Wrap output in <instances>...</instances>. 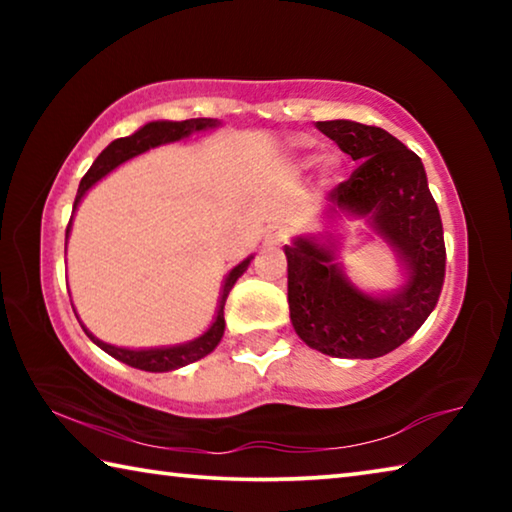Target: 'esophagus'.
<instances>
[{
	"mask_svg": "<svg viewBox=\"0 0 512 512\" xmlns=\"http://www.w3.org/2000/svg\"><path fill=\"white\" fill-rule=\"evenodd\" d=\"M282 239H284L282 232L271 230V232H268V235L264 237V244H266V246H277V244H282Z\"/></svg>",
	"mask_w": 512,
	"mask_h": 512,
	"instance_id": "esophagus-1",
	"label": "esophagus"
}]
</instances>
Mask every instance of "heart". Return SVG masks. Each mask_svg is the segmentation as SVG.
<instances>
[{
	"label": "heart",
	"mask_w": 512,
	"mask_h": 512,
	"mask_svg": "<svg viewBox=\"0 0 512 512\" xmlns=\"http://www.w3.org/2000/svg\"><path fill=\"white\" fill-rule=\"evenodd\" d=\"M314 160L316 158H311V155H309V158H302L300 160V167H311V164H314ZM329 164H332V167H334V162H329Z\"/></svg>",
	"instance_id": "heart-1"
}]
</instances>
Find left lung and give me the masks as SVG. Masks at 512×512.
Returning <instances> with one entry per match:
<instances>
[{"label": "left lung", "mask_w": 512, "mask_h": 512, "mask_svg": "<svg viewBox=\"0 0 512 512\" xmlns=\"http://www.w3.org/2000/svg\"><path fill=\"white\" fill-rule=\"evenodd\" d=\"M359 167L327 194L325 219H366L393 250L404 284L388 293L359 289L339 257L334 235H302L284 246L289 311L311 350L339 359H377L400 348L436 307L445 282V239L422 160L386 133L350 119L316 121Z\"/></svg>", "instance_id": "8db88e82"}]
</instances>
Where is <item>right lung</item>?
I'll return each instance as SVG.
<instances>
[{"label": "right lung", "mask_w": 512, "mask_h": 512, "mask_svg": "<svg viewBox=\"0 0 512 512\" xmlns=\"http://www.w3.org/2000/svg\"><path fill=\"white\" fill-rule=\"evenodd\" d=\"M216 126H221L219 119H205V117L185 119V121H149V124H144L140 131H135L133 135L119 137V140L110 142L106 149L99 153V158L92 162L90 171L83 176L81 185H79V192H76V198H74V212H76V207H79V203L83 201V196L88 194V189L92 185H97L101 178H106L112 169L119 167V164H124L131 158H137V155L151 151V149H155V146L180 142V140H185V137L194 135V133L212 131V128H216ZM74 212H72V219H74ZM72 219H69L65 239H69V232H72ZM250 259H253V255L246 257L241 264H237L228 273V277H225L223 291H221V298H219V307H216L214 323L210 325L207 332H203L194 341H187V343H180V345H162V348H140V350L119 348V345L103 343L92 332H88V327H85L81 320H79V323L83 327V332L90 336V341L94 345H99L103 352H108L110 357H115L117 361L126 363V366H133L137 370H146V372L178 370V368L187 366V363H194L198 359L207 357V354H210L216 348V345L221 343L223 329H225V318H223L225 300H228V293H230L232 287H235V282L246 273ZM74 314H76V311H74ZM76 318H79V316H76Z\"/></svg>", "instance_id": "1"}]
</instances>
